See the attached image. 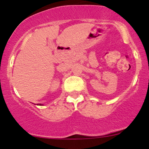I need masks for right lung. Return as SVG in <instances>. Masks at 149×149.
I'll use <instances>...</instances> for the list:
<instances>
[{"instance_id":"add662e5","label":"right lung","mask_w":149,"mask_h":149,"mask_svg":"<svg viewBox=\"0 0 149 149\" xmlns=\"http://www.w3.org/2000/svg\"><path fill=\"white\" fill-rule=\"evenodd\" d=\"M38 105H41V104H40V103H38Z\"/></svg>"}]
</instances>
